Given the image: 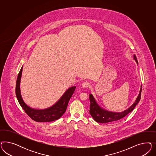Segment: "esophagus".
<instances>
[{
	"mask_svg": "<svg viewBox=\"0 0 156 156\" xmlns=\"http://www.w3.org/2000/svg\"><path fill=\"white\" fill-rule=\"evenodd\" d=\"M89 86H90V83H89V82H87V81L83 82L82 83V86L83 88H87V87H88Z\"/></svg>",
	"mask_w": 156,
	"mask_h": 156,
	"instance_id": "34e87169",
	"label": "esophagus"
}]
</instances>
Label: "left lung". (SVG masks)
<instances>
[{"mask_svg": "<svg viewBox=\"0 0 156 156\" xmlns=\"http://www.w3.org/2000/svg\"><path fill=\"white\" fill-rule=\"evenodd\" d=\"M134 59L136 61H137V58L136 55H134ZM142 86L141 87V90L140 91V94L137 97L136 101L132 105L125 111L123 112L122 113H113V112H110L108 111L105 110L104 109L101 108L98 106V105L97 104L95 100L93 95L90 94L89 95V99L90 101V114L91 117L94 118L95 121L97 122L106 123L109 122H113L119 120L121 118L125 117L127 114L130 113L134 108L136 107L137 104L138 103L140 100L141 99V96Z\"/></svg>", "mask_w": 156, "mask_h": 156, "instance_id": "obj_1", "label": "left lung"}]
</instances>
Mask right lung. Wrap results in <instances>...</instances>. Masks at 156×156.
Here are the masks:
<instances>
[{
    "instance_id": "1",
    "label": "right lung",
    "mask_w": 156,
    "mask_h": 156,
    "mask_svg": "<svg viewBox=\"0 0 156 156\" xmlns=\"http://www.w3.org/2000/svg\"><path fill=\"white\" fill-rule=\"evenodd\" d=\"M22 69L23 67L21 68L18 76L16 83L15 93L19 104L24 110L26 113L33 120L36 122H51L61 118L62 115L66 112L69 101L75 91L76 86L70 87L65 93V94L62 95L61 99L51 107L43 110L31 109L24 102L20 94V81L22 76Z\"/></svg>"
}]
</instances>
